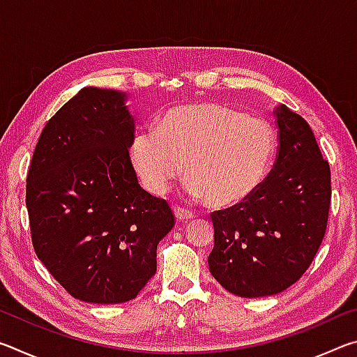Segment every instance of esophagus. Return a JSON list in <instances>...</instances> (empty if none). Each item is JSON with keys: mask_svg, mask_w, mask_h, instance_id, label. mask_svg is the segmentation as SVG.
I'll return each instance as SVG.
<instances>
[{"mask_svg": "<svg viewBox=\"0 0 357 357\" xmlns=\"http://www.w3.org/2000/svg\"><path fill=\"white\" fill-rule=\"evenodd\" d=\"M174 215H176L178 220H190V219H193V217H195V214H193L192 211L179 208V206L174 208Z\"/></svg>", "mask_w": 357, "mask_h": 357, "instance_id": "obj_1", "label": "esophagus"}]
</instances>
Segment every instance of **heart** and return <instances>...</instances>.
Listing matches in <instances>:
<instances>
[{
  "instance_id": "obj_1",
  "label": "heart",
  "mask_w": 357,
  "mask_h": 357,
  "mask_svg": "<svg viewBox=\"0 0 357 357\" xmlns=\"http://www.w3.org/2000/svg\"><path fill=\"white\" fill-rule=\"evenodd\" d=\"M274 151V130L266 121L220 104H195L172 108L157 129L137 132L130 154L153 193L167 192L185 165L187 192L228 208L261 185Z\"/></svg>"
}]
</instances>
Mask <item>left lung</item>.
<instances>
[{
    "mask_svg": "<svg viewBox=\"0 0 357 357\" xmlns=\"http://www.w3.org/2000/svg\"><path fill=\"white\" fill-rule=\"evenodd\" d=\"M279 154L261 185L236 206L215 211L214 279L241 298L285 291L321 245L331 203V170L309 123L275 108Z\"/></svg>",
    "mask_w": 357,
    "mask_h": 357,
    "instance_id": "8db88e82",
    "label": "left lung"
}]
</instances>
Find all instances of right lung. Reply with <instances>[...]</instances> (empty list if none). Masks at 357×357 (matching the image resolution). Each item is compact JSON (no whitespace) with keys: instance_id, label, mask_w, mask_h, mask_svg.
Here are the masks:
<instances>
[{"instance_id":"add662e5","label":"right lung","mask_w":357,"mask_h":357,"mask_svg":"<svg viewBox=\"0 0 357 357\" xmlns=\"http://www.w3.org/2000/svg\"><path fill=\"white\" fill-rule=\"evenodd\" d=\"M128 100L118 89H80L45 124L26 178L36 255L66 291L91 304L137 298L174 225L168 203L138 184Z\"/></svg>"}]
</instances>
